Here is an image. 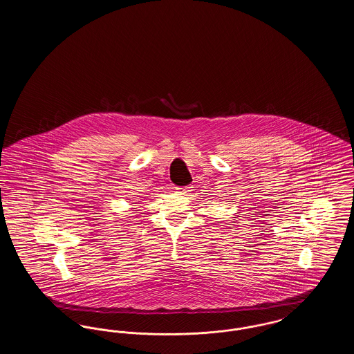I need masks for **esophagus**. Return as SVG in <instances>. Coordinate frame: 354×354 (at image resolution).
<instances>
[{
    "label": "esophagus",
    "mask_w": 354,
    "mask_h": 354,
    "mask_svg": "<svg viewBox=\"0 0 354 354\" xmlns=\"http://www.w3.org/2000/svg\"><path fill=\"white\" fill-rule=\"evenodd\" d=\"M177 192L184 194V196H188L189 193L192 192V187H187V188H177Z\"/></svg>",
    "instance_id": "34e87169"
}]
</instances>
